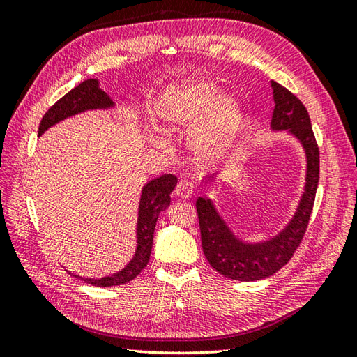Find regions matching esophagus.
I'll use <instances>...</instances> for the list:
<instances>
[{"instance_id":"obj_1","label":"esophagus","mask_w":357,"mask_h":357,"mask_svg":"<svg viewBox=\"0 0 357 357\" xmlns=\"http://www.w3.org/2000/svg\"><path fill=\"white\" fill-rule=\"evenodd\" d=\"M174 195H176L179 199H190L193 195V185L188 183V181H181L176 188H174Z\"/></svg>"}]
</instances>
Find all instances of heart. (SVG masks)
Here are the masks:
<instances>
[{
  "label": "heart",
  "instance_id": "1",
  "mask_svg": "<svg viewBox=\"0 0 357 357\" xmlns=\"http://www.w3.org/2000/svg\"><path fill=\"white\" fill-rule=\"evenodd\" d=\"M153 116L165 133H188V150L196 161L211 164L224 158L236 141L242 109L233 93L216 82L188 78L158 98Z\"/></svg>",
  "mask_w": 357,
  "mask_h": 357
}]
</instances>
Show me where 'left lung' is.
Masks as SVG:
<instances>
[{"label": "left lung", "instance_id": "1", "mask_svg": "<svg viewBox=\"0 0 357 357\" xmlns=\"http://www.w3.org/2000/svg\"><path fill=\"white\" fill-rule=\"evenodd\" d=\"M271 90L275 110L270 130L290 135L301 144L305 156L304 192L291 218L273 236L248 241L231 229L211 199L208 185L216 183L219 173L208 174L202 179L206 195L196 199L204 255L218 273L241 282L268 278L290 261L294 250L304 238L319 183V149L307 109L298 98L278 82L271 81Z\"/></svg>", "mask_w": 357, "mask_h": 357}]
</instances>
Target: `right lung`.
I'll use <instances>...</instances> for the list:
<instances>
[{
	"label": "right lung",
	"mask_w": 357,
	"mask_h": 357,
	"mask_svg": "<svg viewBox=\"0 0 357 357\" xmlns=\"http://www.w3.org/2000/svg\"><path fill=\"white\" fill-rule=\"evenodd\" d=\"M116 104L110 100V96L101 89L98 79H86L79 86L72 89L64 95L56 104H53L43 116L38 136L47 132L50 127L56 126L61 121L77 116L79 113L90 110H115ZM178 184V178L173 174H162V176L149 181L142 185L139 204H138V221H136V247L132 259L123 268L110 273L102 278H84L70 273L72 276L84 280L95 287H115L130 282L139 275L150 259L151 245H153V233L158 216L161 211L170 206V193Z\"/></svg>",
	"instance_id": "right-lung-1"
}]
</instances>
